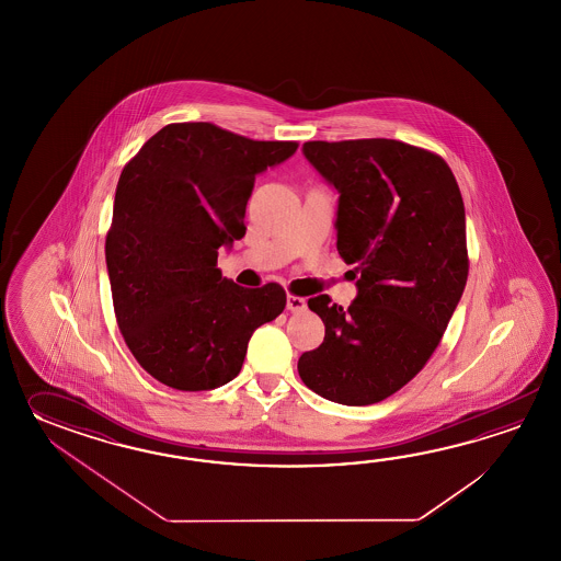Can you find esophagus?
I'll return each mask as SVG.
<instances>
[{
    "label": "esophagus",
    "instance_id": "1",
    "mask_svg": "<svg viewBox=\"0 0 561 561\" xmlns=\"http://www.w3.org/2000/svg\"><path fill=\"white\" fill-rule=\"evenodd\" d=\"M286 309L290 310V312H302V310L307 309V300L302 297H297V295H288L286 297Z\"/></svg>",
    "mask_w": 561,
    "mask_h": 561
}]
</instances>
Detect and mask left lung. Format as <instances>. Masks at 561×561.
Masks as SVG:
<instances>
[{
    "instance_id": "obj_1",
    "label": "left lung",
    "mask_w": 561,
    "mask_h": 561,
    "mask_svg": "<svg viewBox=\"0 0 561 561\" xmlns=\"http://www.w3.org/2000/svg\"><path fill=\"white\" fill-rule=\"evenodd\" d=\"M302 154L339 191L336 251L355 264L343 309L309 298L324 322L298 358L310 391L341 405L379 403L425 367L466 288V206L442 156L387 138L305 142Z\"/></svg>"
}]
</instances>
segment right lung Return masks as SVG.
Returning <instances> with one entry per match:
<instances>
[{"label":"right lung","mask_w":561,"mask_h":561,"mask_svg":"<svg viewBox=\"0 0 561 561\" xmlns=\"http://www.w3.org/2000/svg\"><path fill=\"white\" fill-rule=\"evenodd\" d=\"M210 122L168 124L119 174L106 266L119 333L156 381L208 391L232 381L285 288L234 285L218 249L242 239L254 179L297 152Z\"/></svg>","instance_id":"1"}]
</instances>
